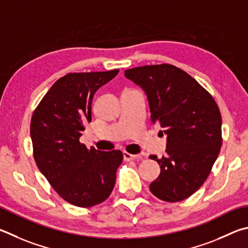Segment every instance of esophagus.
Wrapping results in <instances>:
<instances>
[{
  "instance_id": "34e87169",
  "label": "esophagus",
  "mask_w": 248,
  "mask_h": 248,
  "mask_svg": "<svg viewBox=\"0 0 248 248\" xmlns=\"http://www.w3.org/2000/svg\"><path fill=\"white\" fill-rule=\"evenodd\" d=\"M123 157H124L125 161H132V160H137L138 159L137 155L128 154V153H126V151H124V153H123Z\"/></svg>"
}]
</instances>
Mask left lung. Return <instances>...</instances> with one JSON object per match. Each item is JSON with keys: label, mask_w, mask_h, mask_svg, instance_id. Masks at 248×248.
<instances>
[{"label": "left lung", "mask_w": 248, "mask_h": 248, "mask_svg": "<svg viewBox=\"0 0 248 248\" xmlns=\"http://www.w3.org/2000/svg\"><path fill=\"white\" fill-rule=\"evenodd\" d=\"M125 76L144 89L151 122L168 136L167 155L149 157L161 169L150 192L164 202L184 201L207 180L222 146L218 104L196 79L174 65L129 68Z\"/></svg>", "instance_id": "8db88e82"}]
</instances>
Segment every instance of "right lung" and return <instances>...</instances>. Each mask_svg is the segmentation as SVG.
<instances>
[{"mask_svg": "<svg viewBox=\"0 0 248 248\" xmlns=\"http://www.w3.org/2000/svg\"><path fill=\"white\" fill-rule=\"evenodd\" d=\"M117 73L119 69L66 74L54 82L32 113L34 161L60 197L74 206L87 208L106 201L123 161L120 150L87 149L79 142L84 123L91 122L94 93Z\"/></svg>", "mask_w": 248, "mask_h": 248, "instance_id": "1", "label": "right lung"}]
</instances>
